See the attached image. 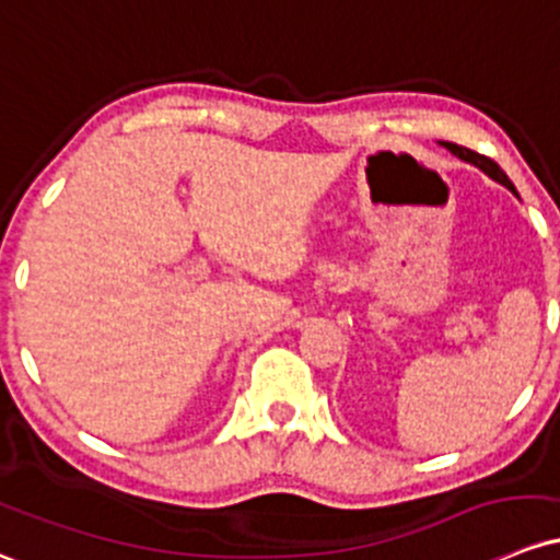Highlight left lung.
I'll use <instances>...</instances> for the list:
<instances>
[{"label":"left lung","instance_id":"left-lung-1","mask_svg":"<svg viewBox=\"0 0 560 560\" xmlns=\"http://www.w3.org/2000/svg\"><path fill=\"white\" fill-rule=\"evenodd\" d=\"M443 147H445V150H451L456 158H462V161H467V163H472V166L482 168V172L491 176V179H497L499 185H504V187H508V190L515 192L513 182L508 179V174H504L502 168H499L497 163L491 161V158L480 155V152H475V150H467V147H462V144H453V141H443Z\"/></svg>","mask_w":560,"mask_h":560}]
</instances>
